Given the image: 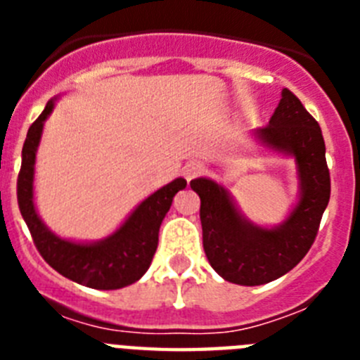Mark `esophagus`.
<instances>
[{
	"mask_svg": "<svg viewBox=\"0 0 360 360\" xmlns=\"http://www.w3.org/2000/svg\"><path fill=\"white\" fill-rule=\"evenodd\" d=\"M203 173V165L198 162H193V164H187L186 169H184V176H186L187 182H191L193 178L200 176Z\"/></svg>",
	"mask_w": 360,
	"mask_h": 360,
	"instance_id": "obj_1",
	"label": "esophagus"
}]
</instances>
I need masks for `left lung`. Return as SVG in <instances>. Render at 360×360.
<instances>
[{
  "instance_id": "left-lung-1",
  "label": "left lung",
  "mask_w": 360,
  "mask_h": 360,
  "mask_svg": "<svg viewBox=\"0 0 360 360\" xmlns=\"http://www.w3.org/2000/svg\"><path fill=\"white\" fill-rule=\"evenodd\" d=\"M269 148L294 155L301 200L287 221L276 229L252 225L234 207L221 186L196 178L191 189L200 196L203 250L224 279L245 287L274 281L294 269L310 250L330 202V171L319 124L288 88L281 94L269 126L257 129Z\"/></svg>"
}]
</instances>
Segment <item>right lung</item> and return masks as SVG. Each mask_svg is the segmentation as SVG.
Returning <instances> with one entry per match:
<instances>
[{
  "instance_id": "right-lung-1",
  "label": "right lung",
  "mask_w": 360,
  "mask_h": 360,
  "mask_svg": "<svg viewBox=\"0 0 360 360\" xmlns=\"http://www.w3.org/2000/svg\"><path fill=\"white\" fill-rule=\"evenodd\" d=\"M50 101L39 117L28 128L23 144V160L18 174V205L32 234L36 249L53 270L72 281L97 290H117L139 281L146 274L157 252L158 231L178 191L187 182L176 178L146 198L126 224L98 243H73L57 238L44 227L34 207V164L43 122L52 113Z\"/></svg>"
}]
</instances>
